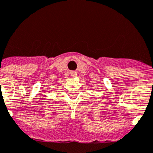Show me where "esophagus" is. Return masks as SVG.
I'll list each match as a JSON object with an SVG mask.
<instances>
[{
	"label": "esophagus",
	"instance_id": "obj_1",
	"mask_svg": "<svg viewBox=\"0 0 153 153\" xmlns=\"http://www.w3.org/2000/svg\"><path fill=\"white\" fill-rule=\"evenodd\" d=\"M71 76H76L77 75L76 72H75V71H72V72L71 73Z\"/></svg>",
	"mask_w": 153,
	"mask_h": 153
}]
</instances>
